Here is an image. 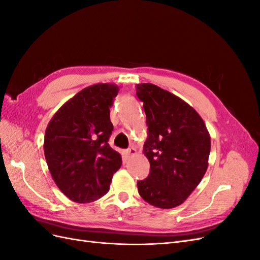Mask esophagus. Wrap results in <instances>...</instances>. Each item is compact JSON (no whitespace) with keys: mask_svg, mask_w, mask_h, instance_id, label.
I'll use <instances>...</instances> for the list:
<instances>
[{"mask_svg":"<svg viewBox=\"0 0 260 260\" xmlns=\"http://www.w3.org/2000/svg\"><path fill=\"white\" fill-rule=\"evenodd\" d=\"M123 153H124L125 157H131V156L137 154V149H136L135 147H130V148H128V149H125V151H124Z\"/></svg>","mask_w":260,"mask_h":260,"instance_id":"1","label":"esophagus"}]
</instances>
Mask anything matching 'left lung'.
Listing matches in <instances>:
<instances>
[{
  "label": "left lung",
  "mask_w": 260,
  "mask_h": 260,
  "mask_svg": "<svg viewBox=\"0 0 260 260\" xmlns=\"http://www.w3.org/2000/svg\"><path fill=\"white\" fill-rule=\"evenodd\" d=\"M143 102L147 139L143 153L151 165L138 190L151 205H181L200 184L208 168L210 136L200 114L182 99L152 83L137 84Z\"/></svg>",
  "instance_id": "obj_1"
}]
</instances>
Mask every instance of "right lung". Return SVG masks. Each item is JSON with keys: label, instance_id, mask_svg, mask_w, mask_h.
Listing matches in <instances>:
<instances>
[{"label": "right lung", "instance_id": "1", "mask_svg": "<svg viewBox=\"0 0 260 260\" xmlns=\"http://www.w3.org/2000/svg\"><path fill=\"white\" fill-rule=\"evenodd\" d=\"M115 83L86 86L62 104L44 135V156L59 190L76 203H91L108 191L121 155L108 144L113 123L109 107Z\"/></svg>", "mask_w": 260, "mask_h": 260}]
</instances>
